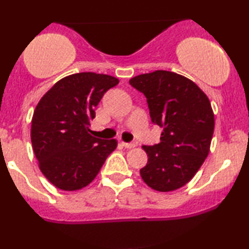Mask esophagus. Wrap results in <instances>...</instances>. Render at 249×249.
I'll list each match as a JSON object with an SVG mask.
<instances>
[{
    "label": "esophagus",
    "instance_id": "1",
    "mask_svg": "<svg viewBox=\"0 0 249 249\" xmlns=\"http://www.w3.org/2000/svg\"><path fill=\"white\" fill-rule=\"evenodd\" d=\"M122 144H123V146L126 147V148H133V147H136L137 145H138V142H123Z\"/></svg>",
    "mask_w": 249,
    "mask_h": 249
}]
</instances>
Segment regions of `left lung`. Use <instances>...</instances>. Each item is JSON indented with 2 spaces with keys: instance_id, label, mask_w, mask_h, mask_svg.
<instances>
[{
  "instance_id": "obj_1",
  "label": "left lung",
  "mask_w": 249,
  "mask_h": 249,
  "mask_svg": "<svg viewBox=\"0 0 249 249\" xmlns=\"http://www.w3.org/2000/svg\"><path fill=\"white\" fill-rule=\"evenodd\" d=\"M146 97L151 121L162 127L160 142L144 145L146 166L141 170L145 184L159 192L186 185L210 152L214 113L208 97L196 83L165 70L130 79Z\"/></svg>"
}]
</instances>
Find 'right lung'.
I'll return each instance as SVG.
<instances>
[{
	"mask_svg": "<svg viewBox=\"0 0 249 249\" xmlns=\"http://www.w3.org/2000/svg\"><path fill=\"white\" fill-rule=\"evenodd\" d=\"M116 77L95 72L67 76L42 97L31 121V142L42 173L53 186L76 191L88 186L117 147L115 139L89 133L95 107Z\"/></svg>",
	"mask_w": 249,
	"mask_h": 249,
	"instance_id": "add662e5",
	"label": "right lung"
}]
</instances>
